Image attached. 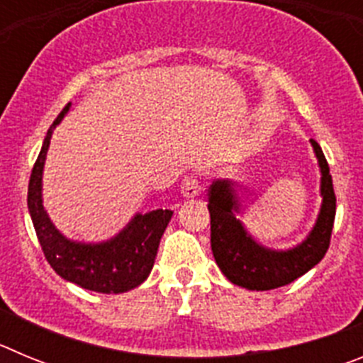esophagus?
Returning <instances> with one entry per match:
<instances>
[{"label": "esophagus", "instance_id": "34e87169", "mask_svg": "<svg viewBox=\"0 0 363 363\" xmlns=\"http://www.w3.org/2000/svg\"><path fill=\"white\" fill-rule=\"evenodd\" d=\"M201 192V185L200 182H198V178L194 174L187 176V178L184 179V184H182V194H184L185 198H194L198 196Z\"/></svg>", "mask_w": 363, "mask_h": 363}]
</instances>
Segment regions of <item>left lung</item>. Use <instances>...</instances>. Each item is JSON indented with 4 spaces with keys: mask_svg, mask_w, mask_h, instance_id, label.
<instances>
[{
    "mask_svg": "<svg viewBox=\"0 0 363 363\" xmlns=\"http://www.w3.org/2000/svg\"><path fill=\"white\" fill-rule=\"evenodd\" d=\"M320 172V192L322 207L313 230L306 240L287 251H274L256 242L247 233L242 221L236 218L240 213L238 182L216 179L209 187L211 213V249L218 267L234 285L249 291H271L303 277L307 271L325 256L331 242L333 223L336 214V196L333 178L322 149L311 140Z\"/></svg>",
    "mask_w": 363,
    "mask_h": 363,
    "instance_id": "left-lung-1",
    "label": "left lung"
}]
</instances>
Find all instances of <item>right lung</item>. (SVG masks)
I'll return each instance as SVG.
<instances>
[{
	"mask_svg": "<svg viewBox=\"0 0 363 363\" xmlns=\"http://www.w3.org/2000/svg\"><path fill=\"white\" fill-rule=\"evenodd\" d=\"M69 107L70 104H67L47 130L40 156L34 163L28 182V213L45 258L63 280L96 293H127L143 284L152 271L160 240L171 221L172 211L156 209L147 214L138 213L114 238L101 243L74 242L63 236L43 209L41 178L50 138L69 112Z\"/></svg>",
	"mask_w": 363,
	"mask_h": 363,
	"instance_id": "right-lung-1",
	"label": "right lung"
}]
</instances>
